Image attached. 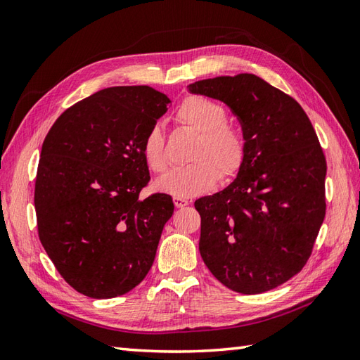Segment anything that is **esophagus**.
<instances>
[{
	"mask_svg": "<svg viewBox=\"0 0 360 360\" xmlns=\"http://www.w3.org/2000/svg\"><path fill=\"white\" fill-rule=\"evenodd\" d=\"M174 205L178 209H182V207H186V205H188V201L182 200V198H174Z\"/></svg>",
	"mask_w": 360,
	"mask_h": 360,
	"instance_id": "esophagus-1",
	"label": "esophagus"
}]
</instances>
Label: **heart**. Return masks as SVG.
Returning <instances> with one entry per match:
<instances>
[{"instance_id": "obj_1", "label": "heart", "mask_w": 360, "mask_h": 360, "mask_svg": "<svg viewBox=\"0 0 360 360\" xmlns=\"http://www.w3.org/2000/svg\"><path fill=\"white\" fill-rule=\"evenodd\" d=\"M176 124L196 134L188 165L162 176L158 190L174 198H192L215 186L218 176L227 181L240 172L246 158V141L238 128L227 122V110L201 96H190L174 112ZM142 156L151 172L164 173L168 159L162 128L153 125L142 141Z\"/></svg>"}]
</instances>
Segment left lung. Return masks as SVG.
I'll list each match as a JSON object with an SVG mask.
<instances>
[{
	"instance_id": "left-lung-1",
	"label": "left lung",
	"mask_w": 360,
	"mask_h": 360,
	"mask_svg": "<svg viewBox=\"0 0 360 360\" xmlns=\"http://www.w3.org/2000/svg\"><path fill=\"white\" fill-rule=\"evenodd\" d=\"M188 91L224 102L248 147L232 184L195 201L201 257L235 292H266L311 257L326 210L323 150L298 102L254 74L200 80Z\"/></svg>"
}]
</instances>
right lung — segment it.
Returning a JSON list of instances; mask_svg holds the SVG:
<instances>
[{"mask_svg": "<svg viewBox=\"0 0 360 360\" xmlns=\"http://www.w3.org/2000/svg\"><path fill=\"white\" fill-rule=\"evenodd\" d=\"M172 103L150 86L105 88L68 108L43 142L35 179L38 236L77 292L112 298L136 288L172 218L170 195L141 200L142 141Z\"/></svg>", "mask_w": 360, "mask_h": 360, "instance_id": "1", "label": "right lung"}]
</instances>
